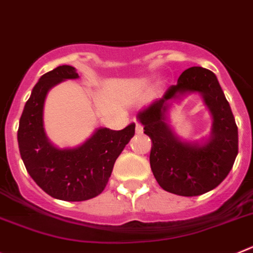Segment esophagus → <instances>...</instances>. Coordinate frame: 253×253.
<instances>
[{
	"mask_svg": "<svg viewBox=\"0 0 253 253\" xmlns=\"http://www.w3.org/2000/svg\"><path fill=\"white\" fill-rule=\"evenodd\" d=\"M135 133L136 134H143V125L142 124H136L135 125Z\"/></svg>",
	"mask_w": 253,
	"mask_h": 253,
	"instance_id": "obj_1",
	"label": "esophagus"
}]
</instances>
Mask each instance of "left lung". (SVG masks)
Segmentation results:
<instances>
[{
  "label": "left lung",
  "instance_id": "left-lung-1",
  "mask_svg": "<svg viewBox=\"0 0 253 253\" xmlns=\"http://www.w3.org/2000/svg\"><path fill=\"white\" fill-rule=\"evenodd\" d=\"M188 92H199L213 118L211 136L205 145L182 142L169 128V101ZM144 133L152 139L150 168L162 188L193 197L214 189L232 169L238 153V130L231 106L216 75L193 66L182 73L159 100L138 114Z\"/></svg>",
  "mask_w": 253,
  "mask_h": 253
}]
</instances>
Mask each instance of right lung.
Wrapping results in <instances>:
<instances>
[{"label": "right lung", "mask_w": 253, "mask_h": 253, "mask_svg": "<svg viewBox=\"0 0 253 253\" xmlns=\"http://www.w3.org/2000/svg\"><path fill=\"white\" fill-rule=\"evenodd\" d=\"M78 78L69 65L43 74L25 104L17 131L21 158L32 179L48 196L68 202L86 201L104 191L115 161L135 133L131 123L123 130L96 129L76 148L59 149L51 144L43 129L46 95L61 81Z\"/></svg>", "instance_id": "right-lung-1"}]
</instances>
